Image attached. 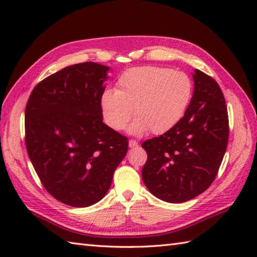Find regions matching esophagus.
<instances>
[{
  "label": "esophagus",
  "mask_w": 257,
  "mask_h": 257,
  "mask_svg": "<svg viewBox=\"0 0 257 257\" xmlns=\"http://www.w3.org/2000/svg\"><path fill=\"white\" fill-rule=\"evenodd\" d=\"M129 147L130 148H136V147H138V141L136 140H129Z\"/></svg>",
  "instance_id": "obj_1"
}]
</instances>
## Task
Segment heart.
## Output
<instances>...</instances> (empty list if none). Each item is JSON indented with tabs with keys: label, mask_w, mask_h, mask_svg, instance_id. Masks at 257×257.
<instances>
[{
	"label": "heart",
	"mask_w": 257,
	"mask_h": 257,
	"mask_svg": "<svg viewBox=\"0 0 257 257\" xmlns=\"http://www.w3.org/2000/svg\"><path fill=\"white\" fill-rule=\"evenodd\" d=\"M193 90V81L185 73L159 66L134 67L119 76L114 91L102 92L101 114L109 127L119 132L132 119L134 109L137 119L130 132L162 135L183 119Z\"/></svg>",
	"instance_id": "1"
}]
</instances>
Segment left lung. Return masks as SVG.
Segmentation results:
<instances>
[{"mask_svg":"<svg viewBox=\"0 0 257 257\" xmlns=\"http://www.w3.org/2000/svg\"><path fill=\"white\" fill-rule=\"evenodd\" d=\"M183 119L170 132L143 143V180L150 192L169 203L195 198L210 187L228 141V117L219 84L199 69Z\"/></svg>","mask_w":257,"mask_h":257,"instance_id":"obj_1","label":"left lung"}]
</instances>
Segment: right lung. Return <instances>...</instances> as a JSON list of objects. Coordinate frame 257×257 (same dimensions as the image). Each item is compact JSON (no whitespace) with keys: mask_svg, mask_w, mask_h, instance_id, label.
I'll list each match as a JSON object with an SVG mask.
<instances>
[{"mask_svg":"<svg viewBox=\"0 0 257 257\" xmlns=\"http://www.w3.org/2000/svg\"><path fill=\"white\" fill-rule=\"evenodd\" d=\"M109 67L86 62L38 83L25 108V145L46 191L74 207L97 203L127 155L128 139L102 122Z\"/></svg>","mask_w":257,"mask_h":257,"instance_id":"right-lung-1","label":"right lung"}]
</instances>
